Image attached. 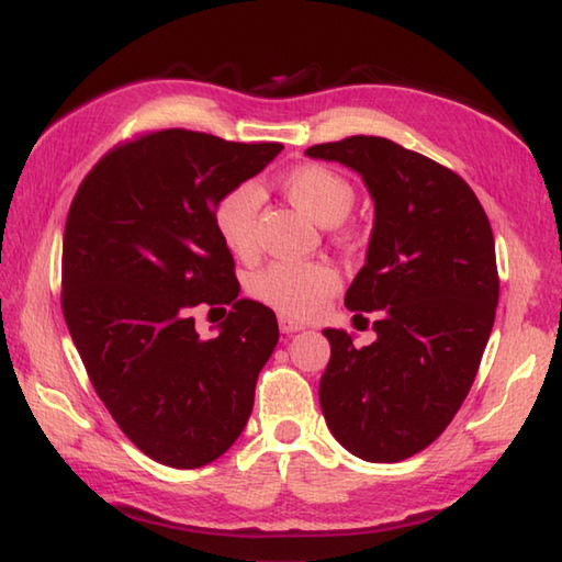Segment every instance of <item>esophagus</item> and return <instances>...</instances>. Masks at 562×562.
I'll use <instances>...</instances> for the list:
<instances>
[{
    "mask_svg": "<svg viewBox=\"0 0 562 562\" xmlns=\"http://www.w3.org/2000/svg\"><path fill=\"white\" fill-rule=\"evenodd\" d=\"M278 324H280L282 333H300V330H304V324H300V321H294L290 316H282V314L278 318Z\"/></svg>",
    "mask_w": 562,
    "mask_h": 562,
    "instance_id": "1",
    "label": "esophagus"
}]
</instances>
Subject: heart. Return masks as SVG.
Listing matches in <instances>:
<instances>
[{"label": "heart", "mask_w": 562, "mask_h": 562, "mask_svg": "<svg viewBox=\"0 0 562 562\" xmlns=\"http://www.w3.org/2000/svg\"><path fill=\"white\" fill-rule=\"evenodd\" d=\"M280 190L318 224H338L355 205V188L348 178L321 164H300L284 171ZM258 193L254 186H236L214 207V229L222 244L238 258L256 248ZM340 278L324 260L272 262L250 280V292L262 304L290 318L314 316L328 296L338 290Z\"/></svg>", "instance_id": "obj_1"}]
</instances>
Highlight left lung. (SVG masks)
Instances as JSON below:
<instances>
[{
	"instance_id": "8db88e82",
	"label": "left lung",
	"mask_w": 562,
	"mask_h": 562,
	"mask_svg": "<svg viewBox=\"0 0 562 562\" xmlns=\"http://www.w3.org/2000/svg\"><path fill=\"white\" fill-rule=\"evenodd\" d=\"M306 157L357 171L374 200L345 304L376 314V340L355 348L345 330H324L321 411L355 457L403 461L445 432L479 374L499 296L491 222L461 176L386 137L326 142Z\"/></svg>"
}]
</instances>
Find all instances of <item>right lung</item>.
Returning a JSON list of instances; mask_svg holds the SVG:
<instances>
[{
    "mask_svg": "<svg viewBox=\"0 0 562 562\" xmlns=\"http://www.w3.org/2000/svg\"><path fill=\"white\" fill-rule=\"evenodd\" d=\"M280 151L278 142L159 130L113 147L71 200L63 241L69 336L117 427L171 469H200L234 445L278 345L272 308L238 300L214 207ZM198 303L233 306L210 341L189 316Z\"/></svg>",
    "mask_w": 562,
    "mask_h": 562,
    "instance_id": "1",
    "label": "right lung"
}]
</instances>
